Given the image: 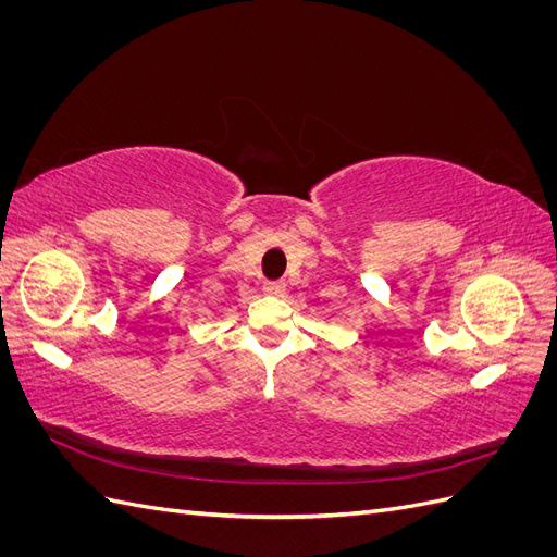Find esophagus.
Instances as JSON below:
<instances>
[{
	"label": "esophagus",
	"mask_w": 557,
	"mask_h": 557,
	"mask_svg": "<svg viewBox=\"0 0 557 557\" xmlns=\"http://www.w3.org/2000/svg\"><path fill=\"white\" fill-rule=\"evenodd\" d=\"M262 290H264V295L281 297V295H285V283H283V281H267V283L262 285Z\"/></svg>",
	"instance_id": "esophagus-1"
}]
</instances>
